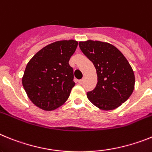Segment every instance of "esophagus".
Segmentation results:
<instances>
[{
  "mask_svg": "<svg viewBox=\"0 0 152 152\" xmlns=\"http://www.w3.org/2000/svg\"><path fill=\"white\" fill-rule=\"evenodd\" d=\"M83 79H81V80H78V83H79L80 84L83 83Z\"/></svg>",
  "mask_w": 152,
  "mask_h": 152,
  "instance_id": "34e87169",
  "label": "esophagus"
}]
</instances>
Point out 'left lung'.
I'll list each match as a JSON object with an SVG mask.
<instances>
[{"instance_id":"8db88e82","label":"left lung","mask_w":152,"mask_h":152,"mask_svg":"<svg viewBox=\"0 0 152 152\" xmlns=\"http://www.w3.org/2000/svg\"><path fill=\"white\" fill-rule=\"evenodd\" d=\"M80 50L92 62L98 82L87 92L89 101L102 110H113L124 103L134 88V74L126 58L113 45L91 40L79 43Z\"/></svg>"}]
</instances>
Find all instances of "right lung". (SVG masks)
<instances>
[{"label":"right lung","instance_id":"1","mask_svg":"<svg viewBox=\"0 0 152 152\" xmlns=\"http://www.w3.org/2000/svg\"><path fill=\"white\" fill-rule=\"evenodd\" d=\"M77 45L74 39L54 42L38 51L27 63L22 84L38 108L54 110L68 99L75 86L69 61Z\"/></svg>","mask_w":152,"mask_h":152}]
</instances>
